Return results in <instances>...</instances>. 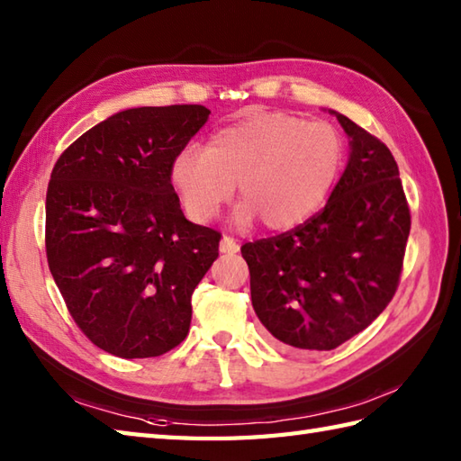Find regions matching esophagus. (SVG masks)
<instances>
[{
  "label": "esophagus",
  "instance_id": "1",
  "mask_svg": "<svg viewBox=\"0 0 461 461\" xmlns=\"http://www.w3.org/2000/svg\"><path fill=\"white\" fill-rule=\"evenodd\" d=\"M220 251L221 253H228V256H233V253L240 251L238 241L233 240V238H230V236H223L221 241H220Z\"/></svg>",
  "mask_w": 461,
  "mask_h": 461
}]
</instances>
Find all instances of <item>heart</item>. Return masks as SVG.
Wrapping results in <instances>:
<instances>
[{
  "mask_svg": "<svg viewBox=\"0 0 461 461\" xmlns=\"http://www.w3.org/2000/svg\"><path fill=\"white\" fill-rule=\"evenodd\" d=\"M337 126L287 113H258L215 131L205 149L184 146L170 162V182L188 218L210 221L231 198L236 221L291 230L325 203L345 164Z\"/></svg>",
  "mask_w": 461,
  "mask_h": 461,
  "instance_id": "obj_1",
  "label": "heart"
}]
</instances>
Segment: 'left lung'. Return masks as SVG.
Wrapping results in <instances>:
<instances>
[{"mask_svg": "<svg viewBox=\"0 0 461 461\" xmlns=\"http://www.w3.org/2000/svg\"><path fill=\"white\" fill-rule=\"evenodd\" d=\"M330 113L348 134L350 156L327 205L295 230L241 248L261 325L299 350L337 348L386 309L410 233L393 152Z\"/></svg>", "mask_w": 461, "mask_h": 461, "instance_id": "obj_1", "label": "left lung"}]
</instances>
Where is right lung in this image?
<instances>
[{"mask_svg":"<svg viewBox=\"0 0 461 461\" xmlns=\"http://www.w3.org/2000/svg\"><path fill=\"white\" fill-rule=\"evenodd\" d=\"M202 104L126 109L59 156L45 202V249L86 339L150 358L190 330L192 293L221 233L184 218L170 162L208 121Z\"/></svg>","mask_w":461,"mask_h":461,"instance_id":"1","label":"right lung"}]
</instances>
